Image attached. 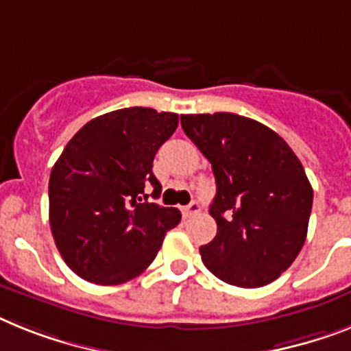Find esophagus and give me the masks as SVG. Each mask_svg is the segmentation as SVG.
<instances>
[{"mask_svg":"<svg viewBox=\"0 0 351 351\" xmlns=\"http://www.w3.org/2000/svg\"><path fill=\"white\" fill-rule=\"evenodd\" d=\"M200 211V204L197 202V200H193V202H190V204L184 208V213H186L188 217H193V215H197V213Z\"/></svg>","mask_w":351,"mask_h":351,"instance_id":"1","label":"esophagus"}]
</instances>
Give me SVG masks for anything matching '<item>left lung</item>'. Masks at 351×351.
<instances>
[{"mask_svg":"<svg viewBox=\"0 0 351 351\" xmlns=\"http://www.w3.org/2000/svg\"><path fill=\"white\" fill-rule=\"evenodd\" d=\"M188 138L211 163L217 236L200 247L223 282L261 287L291 266L304 247L313 188L300 160L275 131L236 113L181 115Z\"/></svg>","mask_w":351,"mask_h":351,"instance_id":"8db88e82","label":"left lung"}]
</instances>
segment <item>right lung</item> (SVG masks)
I'll return each instance as SVG.
<instances>
[{
  "label": "right lung",
  "mask_w": 351,
  "mask_h": 351,
  "mask_svg": "<svg viewBox=\"0 0 351 351\" xmlns=\"http://www.w3.org/2000/svg\"><path fill=\"white\" fill-rule=\"evenodd\" d=\"M178 124V113L122 108L86 122L65 145L51 170L49 223L74 274L115 286L154 261L181 213L147 202L145 188L160 197L152 161Z\"/></svg>",
  "instance_id": "1"
}]
</instances>
